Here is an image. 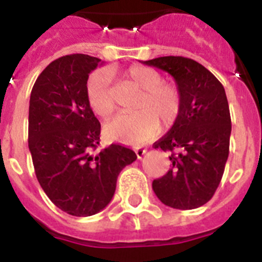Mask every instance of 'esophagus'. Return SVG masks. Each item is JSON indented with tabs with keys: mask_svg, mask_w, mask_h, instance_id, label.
<instances>
[{
	"mask_svg": "<svg viewBox=\"0 0 262 262\" xmlns=\"http://www.w3.org/2000/svg\"><path fill=\"white\" fill-rule=\"evenodd\" d=\"M145 152H147V149H145V148H142V147L135 148V154H136V156H138V159H142V157L145 155Z\"/></svg>",
	"mask_w": 262,
	"mask_h": 262,
	"instance_id": "1",
	"label": "esophagus"
}]
</instances>
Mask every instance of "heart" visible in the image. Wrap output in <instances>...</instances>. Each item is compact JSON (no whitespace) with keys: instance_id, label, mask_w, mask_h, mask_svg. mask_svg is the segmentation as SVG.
I'll list each match as a JSON object with an SVG mask.
<instances>
[{"instance_id":"1","label":"heart","mask_w":262,"mask_h":262,"mask_svg":"<svg viewBox=\"0 0 262 262\" xmlns=\"http://www.w3.org/2000/svg\"><path fill=\"white\" fill-rule=\"evenodd\" d=\"M124 80L142 90L131 114H120L108 120L105 133L108 138L127 144H142L154 138L163 127L169 128L181 114L182 94L172 82H164L163 75L156 69L133 66L124 72ZM86 99L97 117L106 119L115 110V99L111 89L110 73L98 69L86 81Z\"/></svg>"}]
</instances>
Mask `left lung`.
<instances>
[{"instance_id": "1", "label": "left lung", "mask_w": 262, "mask_h": 262, "mask_svg": "<svg viewBox=\"0 0 262 262\" xmlns=\"http://www.w3.org/2000/svg\"><path fill=\"white\" fill-rule=\"evenodd\" d=\"M168 72L182 94L181 114L154 144L169 152L172 168L152 182L164 205L191 210L212 198L230 154L231 115L223 85L193 59L163 56L143 61Z\"/></svg>"}]
</instances>
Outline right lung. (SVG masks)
Masks as SVG:
<instances>
[{"label": "right lung", "mask_w": 262, "mask_h": 262, "mask_svg": "<svg viewBox=\"0 0 262 262\" xmlns=\"http://www.w3.org/2000/svg\"><path fill=\"white\" fill-rule=\"evenodd\" d=\"M99 62L84 53L53 60L30 96L29 148L36 178L53 205L73 216L105 209L120 170L136 160L133 149L119 144L94 152L101 123L85 88Z\"/></svg>", "instance_id": "add662e5"}]
</instances>
